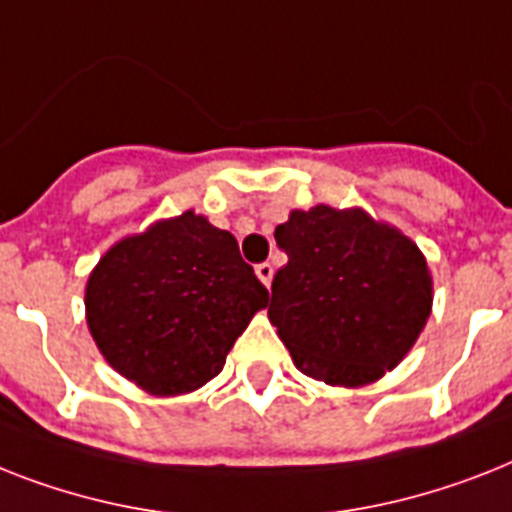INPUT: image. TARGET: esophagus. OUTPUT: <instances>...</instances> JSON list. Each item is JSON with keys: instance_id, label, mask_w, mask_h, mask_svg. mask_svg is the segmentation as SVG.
Masks as SVG:
<instances>
[{"instance_id": "obj_1", "label": "esophagus", "mask_w": 512, "mask_h": 512, "mask_svg": "<svg viewBox=\"0 0 512 512\" xmlns=\"http://www.w3.org/2000/svg\"><path fill=\"white\" fill-rule=\"evenodd\" d=\"M255 273H257V278H260V281H263L265 286H270V281H273V265H270V263H260L255 268Z\"/></svg>"}]
</instances>
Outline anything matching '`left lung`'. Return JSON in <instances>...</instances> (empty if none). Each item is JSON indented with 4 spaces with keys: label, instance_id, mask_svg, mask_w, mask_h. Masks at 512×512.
I'll list each match as a JSON object with an SVG mask.
<instances>
[{
    "label": "left lung",
    "instance_id": "8db88e82",
    "mask_svg": "<svg viewBox=\"0 0 512 512\" xmlns=\"http://www.w3.org/2000/svg\"><path fill=\"white\" fill-rule=\"evenodd\" d=\"M289 263L268 318L299 371L331 386L373 384L410 352L431 315V273L415 242L360 207L292 210L276 228Z\"/></svg>",
    "mask_w": 512,
    "mask_h": 512
}]
</instances>
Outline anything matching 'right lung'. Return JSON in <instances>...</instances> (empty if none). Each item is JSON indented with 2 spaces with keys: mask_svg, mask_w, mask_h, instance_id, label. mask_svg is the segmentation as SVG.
Instances as JSON below:
<instances>
[{
  "mask_svg": "<svg viewBox=\"0 0 512 512\" xmlns=\"http://www.w3.org/2000/svg\"><path fill=\"white\" fill-rule=\"evenodd\" d=\"M268 305L239 244L202 215L157 220L105 252L86 284V323L107 363L157 397L194 392Z\"/></svg>",
  "mask_w": 512,
  "mask_h": 512,
  "instance_id": "obj_1",
  "label": "right lung"
}]
</instances>
